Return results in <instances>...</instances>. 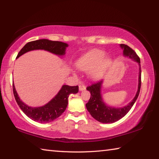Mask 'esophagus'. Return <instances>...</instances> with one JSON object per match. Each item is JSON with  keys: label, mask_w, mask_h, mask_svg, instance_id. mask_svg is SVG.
Here are the masks:
<instances>
[{"label": "esophagus", "mask_w": 159, "mask_h": 159, "mask_svg": "<svg viewBox=\"0 0 159 159\" xmlns=\"http://www.w3.org/2000/svg\"><path fill=\"white\" fill-rule=\"evenodd\" d=\"M86 89V87L84 85H79V90L80 91H83V90H85Z\"/></svg>", "instance_id": "obj_1"}]
</instances>
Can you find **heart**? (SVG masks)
<instances>
[{"label":"heart","instance_id":"obj_1","mask_svg":"<svg viewBox=\"0 0 159 159\" xmlns=\"http://www.w3.org/2000/svg\"><path fill=\"white\" fill-rule=\"evenodd\" d=\"M104 55L103 50H91L78 59L75 65L81 71H88V75L92 79H98L103 76L111 62V59Z\"/></svg>","mask_w":159,"mask_h":159}]
</instances>
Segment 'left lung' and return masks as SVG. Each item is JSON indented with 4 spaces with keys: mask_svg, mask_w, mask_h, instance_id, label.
I'll return each mask as SVG.
<instances>
[{
    "mask_svg": "<svg viewBox=\"0 0 159 159\" xmlns=\"http://www.w3.org/2000/svg\"><path fill=\"white\" fill-rule=\"evenodd\" d=\"M120 48L123 49V55L130 59H133L139 64V80H138V89L137 91L135 97L133 98L128 105L121 108H115L107 106L104 103L101 95V88L103 80H99L94 84H92L87 87V90L90 91L91 94L90 98L87 104H85L88 111L90 112V115L98 120L99 122L103 123H111L117 121L120 118L127 114L130 111L132 107L138 98L141 88V67L140 60L136 52L127 45L120 44Z\"/></svg>",
    "mask_w": 159,
    "mask_h": 159,
    "instance_id": "obj_1",
    "label": "left lung"
}]
</instances>
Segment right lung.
Listing matches in <instances>:
<instances>
[{
    "label": "right lung",
    "instance_id": "add662e5",
    "mask_svg": "<svg viewBox=\"0 0 159 159\" xmlns=\"http://www.w3.org/2000/svg\"><path fill=\"white\" fill-rule=\"evenodd\" d=\"M68 44L60 41H53L48 39H40L29 42L19 52L17 58L29 51L34 50H44L55 54L57 55H65ZM13 94L15 100L22 111L34 121L41 123H50L62 114L68 105V99L70 94H76L79 92V86H69L64 85L61 90L45 105L40 107H31L21 100L15 90L14 83L12 84Z\"/></svg>",
    "mask_w": 159,
    "mask_h": 159
}]
</instances>
